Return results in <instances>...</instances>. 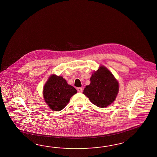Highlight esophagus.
Instances as JSON below:
<instances>
[{
  "mask_svg": "<svg viewBox=\"0 0 157 157\" xmlns=\"http://www.w3.org/2000/svg\"><path fill=\"white\" fill-rule=\"evenodd\" d=\"M77 91L80 93H81L82 91V89L81 88H77Z\"/></svg>",
  "mask_w": 157,
  "mask_h": 157,
  "instance_id": "esophagus-1",
  "label": "esophagus"
}]
</instances>
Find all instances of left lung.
<instances>
[{
	"label": "left lung",
	"instance_id": "obj_1",
	"mask_svg": "<svg viewBox=\"0 0 157 157\" xmlns=\"http://www.w3.org/2000/svg\"><path fill=\"white\" fill-rule=\"evenodd\" d=\"M119 91V84L113 74L105 67H101L90 78L83 93L95 106L104 108L115 101Z\"/></svg>",
	"mask_w": 157,
	"mask_h": 157
}]
</instances>
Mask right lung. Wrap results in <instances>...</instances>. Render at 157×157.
Masks as SVG:
<instances>
[{
  "mask_svg": "<svg viewBox=\"0 0 157 157\" xmlns=\"http://www.w3.org/2000/svg\"><path fill=\"white\" fill-rule=\"evenodd\" d=\"M76 93V89L67 84L62 77L56 75L51 76L44 86L45 102L52 110L56 111L63 109Z\"/></svg>",
  "mask_w": 157,
  "mask_h": 157,
  "instance_id": "obj_1",
  "label": "right lung"
}]
</instances>
